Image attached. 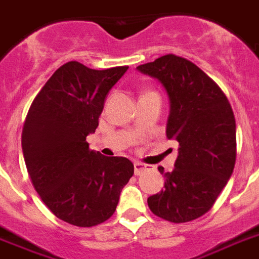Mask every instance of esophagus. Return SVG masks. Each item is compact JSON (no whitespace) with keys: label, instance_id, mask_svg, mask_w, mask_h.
Returning <instances> with one entry per match:
<instances>
[{"label":"esophagus","instance_id":"esophagus-1","mask_svg":"<svg viewBox=\"0 0 259 259\" xmlns=\"http://www.w3.org/2000/svg\"><path fill=\"white\" fill-rule=\"evenodd\" d=\"M134 169H135V175H141L147 169V166H146L145 164L139 162V161H135V162H134Z\"/></svg>","mask_w":259,"mask_h":259}]
</instances>
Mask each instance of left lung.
<instances>
[{
    "mask_svg": "<svg viewBox=\"0 0 259 259\" xmlns=\"http://www.w3.org/2000/svg\"><path fill=\"white\" fill-rule=\"evenodd\" d=\"M155 77L168 93L166 137L179 142L172 172L149 196L155 215L187 223L210 210L227 186L236 161V122L228 98L213 79L186 58L166 54L137 68Z\"/></svg>",
    "mask_w": 259,
    "mask_h": 259,
    "instance_id": "obj_1",
    "label": "left lung"
}]
</instances>
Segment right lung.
<instances>
[{
    "instance_id": "1",
    "label": "right lung",
    "mask_w": 259,
    "mask_h": 259,
    "mask_svg": "<svg viewBox=\"0 0 259 259\" xmlns=\"http://www.w3.org/2000/svg\"><path fill=\"white\" fill-rule=\"evenodd\" d=\"M128 67L97 71L64 64L36 94L21 132V147L35 191L57 219L94 227L113 215L134 175L124 157L90 150L85 137L98 127L109 90Z\"/></svg>"
}]
</instances>
